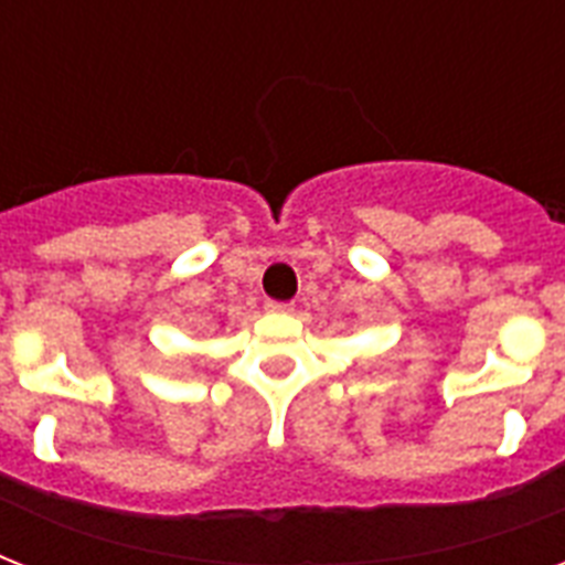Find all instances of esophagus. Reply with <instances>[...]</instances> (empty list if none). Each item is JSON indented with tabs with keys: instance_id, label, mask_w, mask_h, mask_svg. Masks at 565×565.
Here are the masks:
<instances>
[{
	"instance_id": "obj_1",
	"label": "esophagus",
	"mask_w": 565,
	"mask_h": 565,
	"mask_svg": "<svg viewBox=\"0 0 565 565\" xmlns=\"http://www.w3.org/2000/svg\"><path fill=\"white\" fill-rule=\"evenodd\" d=\"M266 310H273V313H290L292 301H266Z\"/></svg>"
}]
</instances>
